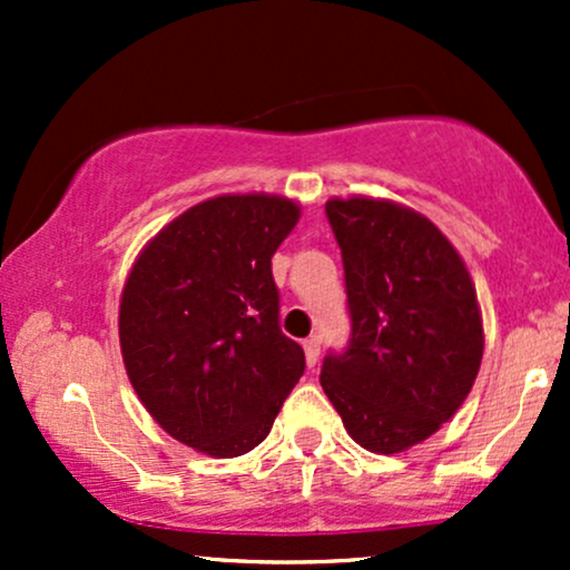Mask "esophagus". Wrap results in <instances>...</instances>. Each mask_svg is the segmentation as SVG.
Here are the masks:
<instances>
[{
  "label": "esophagus",
  "mask_w": 570,
  "mask_h": 570,
  "mask_svg": "<svg viewBox=\"0 0 570 570\" xmlns=\"http://www.w3.org/2000/svg\"><path fill=\"white\" fill-rule=\"evenodd\" d=\"M303 348H305V362H307V367H316V362H318V353H322V337H307L305 343H303Z\"/></svg>",
  "instance_id": "34e87169"
}]
</instances>
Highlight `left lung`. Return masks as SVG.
Instances as JSON below:
<instances>
[{"label":"left lung","mask_w":570,"mask_h":570,"mask_svg":"<svg viewBox=\"0 0 570 570\" xmlns=\"http://www.w3.org/2000/svg\"><path fill=\"white\" fill-rule=\"evenodd\" d=\"M345 267L351 343L322 389L351 440L394 455L455 415L485 348L466 263L434 222L394 200L330 198Z\"/></svg>","instance_id":"8db88e82"}]
</instances>
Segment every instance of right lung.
I'll return each mask as SVG.
<instances>
[{"label":"right lung","instance_id":"obj_1","mask_svg":"<svg viewBox=\"0 0 570 570\" xmlns=\"http://www.w3.org/2000/svg\"><path fill=\"white\" fill-rule=\"evenodd\" d=\"M297 219V203L281 195H219L168 222L130 267L120 297L128 381L160 429L198 453L257 448L303 377L271 271Z\"/></svg>","mask_w":570,"mask_h":570}]
</instances>
